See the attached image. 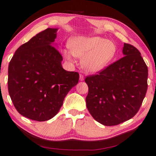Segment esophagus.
I'll return each mask as SVG.
<instances>
[{
	"instance_id": "34e87169",
	"label": "esophagus",
	"mask_w": 156,
	"mask_h": 156,
	"mask_svg": "<svg viewBox=\"0 0 156 156\" xmlns=\"http://www.w3.org/2000/svg\"><path fill=\"white\" fill-rule=\"evenodd\" d=\"M79 80L80 81H83L84 80V76L83 75H79Z\"/></svg>"
}]
</instances>
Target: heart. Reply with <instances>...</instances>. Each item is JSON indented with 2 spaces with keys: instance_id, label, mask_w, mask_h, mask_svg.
Segmentation results:
<instances>
[{
  "instance_id": "heart-1",
  "label": "heart",
  "mask_w": 156,
  "mask_h": 156,
  "mask_svg": "<svg viewBox=\"0 0 156 156\" xmlns=\"http://www.w3.org/2000/svg\"><path fill=\"white\" fill-rule=\"evenodd\" d=\"M69 49L62 51L65 58L72 61L73 57L81 58L85 71L96 73L112 61L116 47L112 41L99 36H78L69 41Z\"/></svg>"
}]
</instances>
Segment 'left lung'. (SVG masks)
I'll list each match as a JSON object with an SVG mask.
<instances>
[{"mask_svg":"<svg viewBox=\"0 0 156 156\" xmlns=\"http://www.w3.org/2000/svg\"><path fill=\"white\" fill-rule=\"evenodd\" d=\"M124 57L98 75L87 76L86 106L105 126L117 125L137 113L147 90V66L135 47L124 44Z\"/></svg>","mask_w":156,"mask_h":156,"instance_id":"8db88e82","label":"left lung"}]
</instances>
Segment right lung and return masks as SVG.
<instances>
[{
  "label": "right lung",
  "mask_w": 156,
  "mask_h": 156,
  "mask_svg": "<svg viewBox=\"0 0 156 156\" xmlns=\"http://www.w3.org/2000/svg\"><path fill=\"white\" fill-rule=\"evenodd\" d=\"M56 28L36 34L16 50L8 69V90L22 116L37 121L53 118L79 75L62 68V56L55 47Z\"/></svg>",
  "instance_id": "add662e5"
}]
</instances>
